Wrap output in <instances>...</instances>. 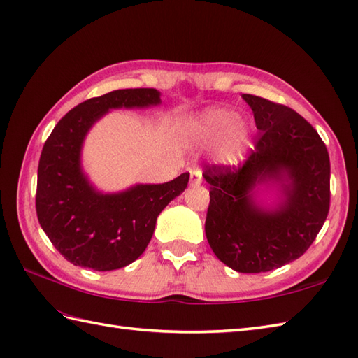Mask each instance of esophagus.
<instances>
[{
  "mask_svg": "<svg viewBox=\"0 0 358 358\" xmlns=\"http://www.w3.org/2000/svg\"><path fill=\"white\" fill-rule=\"evenodd\" d=\"M203 181V173L199 169L195 171H190V185L192 186H199Z\"/></svg>",
  "mask_w": 358,
  "mask_h": 358,
  "instance_id": "34e87169",
  "label": "esophagus"
}]
</instances>
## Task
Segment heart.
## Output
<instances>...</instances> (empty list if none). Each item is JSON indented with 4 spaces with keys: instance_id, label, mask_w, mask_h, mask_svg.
I'll list each match as a JSON object with an SVG mask.
<instances>
[{
    "instance_id": "obj_1",
    "label": "heart",
    "mask_w": 358,
    "mask_h": 358,
    "mask_svg": "<svg viewBox=\"0 0 358 358\" xmlns=\"http://www.w3.org/2000/svg\"><path fill=\"white\" fill-rule=\"evenodd\" d=\"M189 132L196 143L210 146L217 143L215 162L220 166L238 164L252 143V129L238 113L224 106H213L189 122Z\"/></svg>"
}]
</instances>
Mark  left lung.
Here are the masks:
<instances>
[{
  "label": "left lung",
  "mask_w": 358,
  "mask_h": 358,
  "mask_svg": "<svg viewBox=\"0 0 358 358\" xmlns=\"http://www.w3.org/2000/svg\"><path fill=\"white\" fill-rule=\"evenodd\" d=\"M259 137L243 168L206 166L210 185L206 236L218 259L239 273L279 268L301 257L329 210V155L292 108L243 94ZM273 192V201L264 196Z\"/></svg>",
  "instance_id": "1"
}]
</instances>
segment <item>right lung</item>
Instances as JSON below:
<instances>
[{
	"instance_id": "obj_1",
	"label": "right lung",
	"mask_w": 358,
	"mask_h": 358,
	"mask_svg": "<svg viewBox=\"0 0 358 358\" xmlns=\"http://www.w3.org/2000/svg\"><path fill=\"white\" fill-rule=\"evenodd\" d=\"M155 88H127L79 103L57 122L41 152L36 213L41 227L66 261L96 271L127 267L145 252L157 218L185 192L189 173L162 185L137 182L103 192L82 166L90 129L111 110L162 103Z\"/></svg>"
}]
</instances>
